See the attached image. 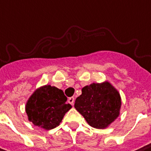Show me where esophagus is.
I'll use <instances>...</instances> for the list:
<instances>
[{"label": "esophagus", "mask_w": 151, "mask_h": 151, "mask_svg": "<svg viewBox=\"0 0 151 151\" xmlns=\"http://www.w3.org/2000/svg\"><path fill=\"white\" fill-rule=\"evenodd\" d=\"M68 101V103L71 104V105H74V103H75V98H74V97H69Z\"/></svg>", "instance_id": "esophagus-1"}]
</instances>
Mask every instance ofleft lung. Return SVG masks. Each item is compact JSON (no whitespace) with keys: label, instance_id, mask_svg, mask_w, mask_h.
Wrapping results in <instances>:
<instances>
[{"label":"left lung","instance_id":"8db88e82","mask_svg":"<svg viewBox=\"0 0 151 151\" xmlns=\"http://www.w3.org/2000/svg\"><path fill=\"white\" fill-rule=\"evenodd\" d=\"M122 99L109 82L93 83L82 88L75 102L76 109L93 128L106 129L120 115Z\"/></svg>","mask_w":151,"mask_h":151}]
</instances>
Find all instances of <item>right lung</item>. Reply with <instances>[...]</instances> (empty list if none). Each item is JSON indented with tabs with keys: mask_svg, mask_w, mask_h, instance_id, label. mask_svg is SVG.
<instances>
[{
	"mask_svg": "<svg viewBox=\"0 0 151 151\" xmlns=\"http://www.w3.org/2000/svg\"><path fill=\"white\" fill-rule=\"evenodd\" d=\"M66 102L67 97L62 89L49 84L39 87L26 103L28 121L46 130L59 126L65 114L72 108Z\"/></svg>",
	"mask_w": 151,
	"mask_h": 151,
	"instance_id": "right-lung-1",
	"label": "right lung"
}]
</instances>
